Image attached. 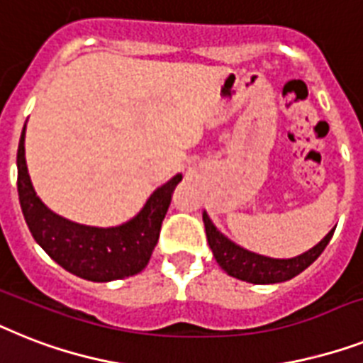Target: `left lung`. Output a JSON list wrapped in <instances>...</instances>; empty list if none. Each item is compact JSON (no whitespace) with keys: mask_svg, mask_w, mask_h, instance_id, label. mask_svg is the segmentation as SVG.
Returning <instances> with one entry per match:
<instances>
[{"mask_svg":"<svg viewBox=\"0 0 363 363\" xmlns=\"http://www.w3.org/2000/svg\"><path fill=\"white\" fill-rule=\"evenodd\" d=\"M203 222H205V231H207V240L211 246L212 253L216 263L229 274L233 278L250 281V284L267 285V284H279V281H287V279L298 276L302 270L313 263L315 259L319 257L320 253L325 252L328 246L330 238L334 235L335 228L320 240L317 246L302 253L298 257L293 259H270L264 255H257L248 250L240 248L229 238H225L222 233L214 228L207 212H203Z\"/></svg>","mask_w":363,"mask_h":363,"instance_id":"1","label":"left lung"}]
</instances>
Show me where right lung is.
I'll list each match as a JSON object with an SVG mask.
<instances>
[{
	"label": "right lung",
	"mask_w": 363,
	"mask_h": 363,
	"mask_svg": "<svg viewBox=\"0 0 363 363\" xmlns=\"http://www.w3.org/2000/svg\"><path fill=\"white\" fill-rule=\"evenodd\" d=\"M23 135L26 126L16 155L18 197L26 223L38 246L65 270L89 281H111L141 272L158 242L172 194L182 175H175L158 188L140 214L119 228L79 225L54 214L37 197L26 166Z\"/></svg>",
	"instance_id": "add662e5"
}]
</instances>
